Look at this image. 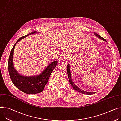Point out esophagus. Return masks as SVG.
<instances>
[{"label": "esophagus", "instance_id": "1", "mask_svg": "<svg viewBox=\"0 0 121 121\" xmlns=\"http://www.w3.org/2000/svg\"><path fill=\"white\" fill-rule=\"evenodd\" d=\"M68 59H69V57L66 55L63 56L62 57V60H64V61H66Z\"/></svg>", "mask_w": 121, "mask_h": 121}]
</instances>
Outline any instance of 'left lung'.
Masks as SVG:
<instances>
[{
  "mask_svg": "<svg viewBox=\"0 0 121 121\" xmlns=\"http://www.w3.org/2000/svg\"><path fill=\"white\" fill-rule=\"evenodd\" d=\"M94 34L95 35L97 36V37H98L99 38H100V39L103 40L104 41H106L107 42V41L104 39L103 38V37H102L101 36H100L99 35H98V34H97L95 32H94ZM70 64H68L67 65V75H68V78H69V82L70 84H71V85L72 86L73 88L75 89L76 91H78V92H79L80 93H82V94H86V95H92L94 94H95V92H87V91H83L81 89H80V88H79L78 86H77L75 84V83H73V81L72 79V78H71V71H70Z\"/></svg>",
  "mask_w": 121,
  "mask_h": 121,
  "instance_id": "1",
  "label": "left lung"
}]
</instances>
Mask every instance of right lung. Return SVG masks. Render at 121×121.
Returning a JSON list of instances; mask_svg holds the SVG:
<instances>
[{"label":"right lung","mask_w":121,"mask_h":121,"mask_svg":"<svg viewBox=\"0 0 121 121\" xmlns=\"http://www.w3.org/2000/svg\"><path fill=\"white\" fill-rule=\"evenodd\" d=\"M38 32L34 31L21 37L15 43L11 50L10 57L8 60V68L10 78L14 86L22 91L27 94H36L42 92L48 83L51 73L56 66L58 61H54L48 64V66L39 75L33 77H25L21 76L15 69L13 63V51L16 44L31 34H34Z\"/></svg>","instance_id":"right-lung-1"}]
</instances>
